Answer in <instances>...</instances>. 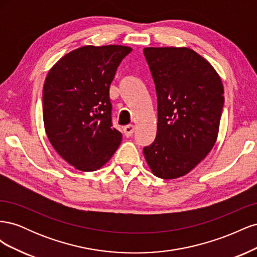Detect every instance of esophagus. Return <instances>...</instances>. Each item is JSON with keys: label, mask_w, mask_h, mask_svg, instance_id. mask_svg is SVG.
Here are the masks:
<instances>
[{"label": "esophagus", "mask_w": 257, "mask_h": 257, "mask_svg": "<svg viewBox=\"0 0 257 257\" xmlns=\"http://www.w3.org/2000/svg\"><path fill=\"white\" fill-rule=\"evenodd\" d=\"M134 131H135V126L133 125V124H128V125L124 126V128H123L124 134H125L126 137H131L132 135H133Z\"/></svg>", "instance_id": "esophagus-1"}]
</instances>
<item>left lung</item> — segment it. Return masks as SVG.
I'll return each instance as SVG.
<instances>
[{"label": "left lung", "mask_w": 257, "mask_h": 257, "mask_svg": "<svg viewBox=\"0 0 257 257\" xmlns=\"http://www.w3.org/2000/svg\"><path fill=\"white\" fill-rule=\"evenodd\" d=\"M155 84L158 131L144 148L152 173L182 177L204 160L219 133L224 106L221 78L208 61L189 48H145Z\"/></svg>", "instance_id": "obj_1"}]
</instances>
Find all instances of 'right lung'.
I'll return each mask as SVG.
<instances>
[{
	"label": "right lung",
	"mask_w": 257,
	"mask_h": 257,
	"mask_svg": "<svg viewBox=\"0 0 257 257\" xmlns=\"http://www.w3.org/2000/svg\"><path fill=\"white\" fill-rule=\"evenodd\" d=\"M132 51L126 46H84L61 58L46 77L43 116L52 147L68 164L94 172L122 141L112 126L109 88Z\"/></svg>",
	"instance_id": "obj_1"
}]
</instances>
